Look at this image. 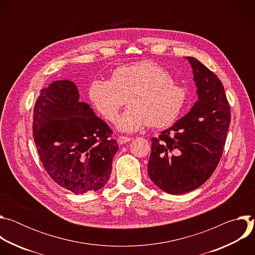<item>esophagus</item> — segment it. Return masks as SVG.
<instances>
[{"mask_svg": "<svg viewBox=\"0 0 255 255\" xmlns=\"http://www.w3.org/2000/svg\"><path fill=\"white\" fill-rule=\"evenodd\" d=\"M131 140V138L130 137H127V136H119L118 138H117V142L119 143V144H124V143H127V142H129Z\"/></svg>", "mask_w": 255, "mask_h": 255, "instance_id": "34e87169", "label": "esophagus"}]
</instances>
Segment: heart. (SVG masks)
I'll return each mask as SVG.
<instances>
[{
    "instance_id": "obj_1",
    "label": "heart",
    "mask_w": 255,
    "mask_h": 255,
    "mask_svg": "<svg viewBox=\"0 0 255 255\" xmlns=\"http://www.w3.org/2000/svg\"><path fill=\"white\" fill-rule=\"evenodd\" d=\"M89 98L96 111L109 122L117 120L126 100L129 108L118 119L117 128L132 133L146 125H171L183 112L188 95L165 68L153 61H141L117 68L110 82L95 80Z\"/></svg>"
}]
</instances>
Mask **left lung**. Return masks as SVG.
<instances>
[{
  "instance_id": "8db88e82",
  "label": "left lung",
  "mask_w": 255,
  "mask_h": 255,
  "mask_svg": "<svg viewBox=\"0 0 255 255\" xmlns=\"http://www.w3.org/2000/svg\"><path fill=\"white\" fill-rule=\"evenodd\" d=\"M198 101L171 127L151 138L148 175L165 193L180 195L201 187L220 161L231 120L221 81L195 57Z\"/></svg>"
}]
</instances>
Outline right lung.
Here are the masks:
<instances>
[{
	"mask_svg": "<svg viewBox=\"0 0 255 255\" xmlns=\"http://www.w3.org/2000/svg\"><path fill=\"white\" fill-rule=\"evenodd\" d=\"M32 129L41 162L57 185L80 195L107 184L119 146L111 128L80 101L74 82L55 81L40 91Z\"/></svg>",
	"mask_w": 255,
	"mask_h": 255,
	"instance_id": "add662e5",
	"label": "right lung"
}]
</instances>
